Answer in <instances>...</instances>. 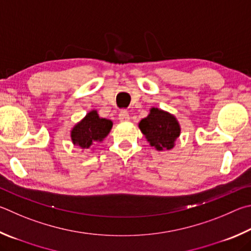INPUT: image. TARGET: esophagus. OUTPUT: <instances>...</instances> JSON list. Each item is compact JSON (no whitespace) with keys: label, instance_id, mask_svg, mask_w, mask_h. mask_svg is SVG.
<instances>
[{"label":"esophagus","instance_id":"1","mask_svg":"<svg viewBox=\"0 0 251 251\" xmlns=\"http://www.w3.org/2000/svg\"><path fill=\"white\" fill-rule=\"evenodd\" d=\"M118 120H120L121 122H128L129 121V114L127 111L123 110L120 112V114H118Z\"/></svg>","mask_w":251,"mask_h":251}]
</instances>
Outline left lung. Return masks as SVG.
I'll use <instances>...</instances> for the list:
<instances>
[{
  "instance_id": "1",
  "label": "left lung",
  "mask_w": 251,
  "mask_h": 251,
  "mask_svg": "<svg viewBox=\"0 0 251 251\" xmlns=\"http://www.w3.org/2000/svg\"><path fill=\"white\" fill-rule=\"evenodd\" d=\"M138 126L149 145L159 151L175 147L176 140L181 133L176 116L157 107L150 108L148 116L143 118Z\"/></svg>"
}]
</instances>
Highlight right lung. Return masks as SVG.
Returning a JSON list of instances; mask_svg holds the SVG:
<instances>
[{"label": "right lung", "mask_w": 251, "mask_h": 251, "mask_svg": "<svg viewBox=\"0 0 251 251\" xmlns=\"http://www.w3.org/2000/svg\"><path fill=\"white\" fill-rule=\"evenodd\" d=\"M113 122L99 116L98 112H89L71 129V140L81 149H89L97 143H101L110 134Z\"/></svg>", "instance_id": "right-lung-1"}]
</instances>
